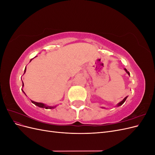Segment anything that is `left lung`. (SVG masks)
I'll return each mask as SVG.
<instances>
[{
  "mask_svg": "<svg viewBox=\"0 0 155 155\" xmlns=\"http://www.w3.org/2000/svg\"><path fill=\"white\" fill-rule=\"evenodd\" d=\"M124 70H125L126 72L129 74V76H130V73H129V72L127 71V69H126V68H124ZM127 96H126V97L124 98V99L122 101H120V102L119 103V104H118V105H117V107H119V106H121V105H122V104H124V103L125 101V100H126V99H127Z\"/></svg>",
  "mask_w": 155,
  "mask_h": 155,
  "instance_id": "1",
  "label": "left lung"
}]
</instances>
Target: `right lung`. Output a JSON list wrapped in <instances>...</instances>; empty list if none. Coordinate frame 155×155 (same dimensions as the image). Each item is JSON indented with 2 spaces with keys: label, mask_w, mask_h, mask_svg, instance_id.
Returning a JSON list of instances; mask_svg holds the SVG:
<instances>
[{
  "label": "right lung",
  "mask_w": 155,
  "mask_h": 155,
  "mask_svg": "<svg viewBox=\"0 0 155 155\" xmlns=\"http://www.w3.org/2000/svg\"><path fill=\"white\" fill-rule=\"evenodd\" d=\"M26 68H25V72H26ZM24 73V74H25ZM24 86V83H23V82H22V87ZM23 92L25 93V92L23 91ZM31 103H33V104H35V105H37V106H38V107H41V108H45V109H54V108H55V107H56V105L55 106H48V105H46L45 104H42V103H38V102H35V101H32V100H31Z\"/></svg>",
  "instance_id": "1"
}]
</instances>
